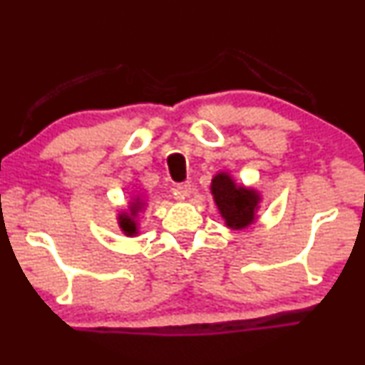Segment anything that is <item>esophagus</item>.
Returning a JSON list of instances; mask_svg holds the SVG:
<instances>
[{
	"mask_svg": "<svg viewBox=\"0 0 365 365\" xmlns=\"http://www.w3.org/2000/svg\"><path fill=\"white\" fill-rule=\"evenodd\" d=\"M190 194H192V185L188 182L178 183L177 188H175V199H177V200L187 199V197Z\"/></svg>",
	"mask_w": 365,
	"mask_h": 365,
	"instance_id": "esophagus-1",
	"label": "esophagus"
}]
</instances>
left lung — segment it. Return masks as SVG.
I'll list each match as a JSON object with an SVG mask.
<instances>
[{
	"label": "left lung",
	"instance_id": "left-lung-1",
	"mask_svg": "<svg viewBox=\"0 0 365 365\" xmlns=\"http://www.w3.org/2000/svg\"><path fill=\"white\" fill-rule=\"evenodd\" d=\"M210 192L227 227L245 230L253 225L260 204V194L257 190L236 185L230 173L219 171L210 183Z\"/></svg>",
	"mask_w": 365,
	"mask_h": 365
}]
</instances>
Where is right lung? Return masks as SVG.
<instances>
[{"label":"right lung","mask_w":365,"mask_h":365,"mask_svg":"<svg viewBox=\"0 0 365 365\" xmlns=\"http://www.w3.org/2000/svg\"><path fill=\"white\" fill-rule=\"evenodd\" d=\"M129 212L118 214V226H120L122 232L125 236H134L138 235V214L144 209V200H140L139 197H135L133 202H129Z\"/></svg>","instance_id":"1"}]
</instances>
